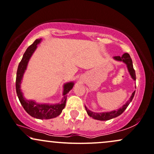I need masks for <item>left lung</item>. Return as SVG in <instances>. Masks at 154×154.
I'll use <instances>...</instances> for the list:
<instances>
[{
    "instance_id": "8db88e82",
    "label": "left lung",
    "mask_w": 154,
    "mask_h": 154,
    "mask_svg": "<svg viewBox=\"0 0 154 154\" xmlns=\"http://www.w3.org/2000/svg\"><path fill=\"white\" fill-rule=\"evenodd\" d=\"M113 60H116V61L122 62V63L126 64V65H127V70H128L129 73V75H130L131 78H132L134 81H136L135 71H134V68H133L132 60L128 53H124L122 57L116 56V57H113ZM135 88H136V86H135ZM134 93H135V91H133V93L132 94V95H131L130 98H129L128 101H127L125 104L122 105V107H121L120 108H119V109L112 110V111H109V112H101V113H97V112L91 111V110L88 109L85 105L86 113H87V114L89 115V116L91 117L92 119H96V120L108 121V120H110V119L116 118V117L120 116L122 113H123L124 110L127 109V108L128 107L129 103L132 102L133 97H134Z\"/></svg>"
}]
</instances>
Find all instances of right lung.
I'll return each mask as SVG.
<instances>
[{"mask_svg":"<svg viewBox=\"0 0 154 154\" xmlns=\"http://www.w3.org/2000/svg\"><path fill=\"white\" fill-rule=\"evenodd\" d=\"M42 39H36L33 44L30 45L25 54H23L22 59L18 65L16 78V91L17 97L20 100V103L25 110V111L32 117L38 119H50L58 116L65 108L66 104L68 93L72 89L74 86L73 82H67L63 85V99L61 102L55 104L49 103H38L33 100H27L24 97L23 93L21 90V84L23 79L24 73L27 70L30 59L37 49L38 44L41 42Z\"/></svg>","mask_w":154,"mask_h":154,"instance_id":"add662e5","label":"right lung"}]
</instances>
